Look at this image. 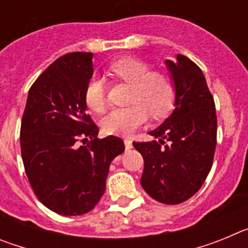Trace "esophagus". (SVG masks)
<instances>
[{"instance_id":"1","label":"esophagus","mask_w":248,"mask_h":248,"mask_svg":"<svg viewBox=\"0 0 248 248\" xmlns=\"http://www.w3.org/2000/svg\"><path fill=\"white\" fill-rule=\"evenodd\" d=\"M124 145H125L126 150H129V149L133 148V141L130 139H124Z\"/></svg>"}]
</instances>
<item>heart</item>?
Wrapping results in <instances>:
<instances>
[{
	"label": "heart",
	"instance_id": "obj_1",
	"mask_svg": "<svg viewBox=\"0 0 248 248\" xmlns=\"http://www.w3.org/2000/svg\"><path fill=\"white\" fill-rule=\"evenodd\" d=\"M114 76L133 87L130 107L115 108L102 120L108 134H130L145 123L148 113L161 118L171 110L175 100V87L171 78L163 72H153L150 65L137 58H123L110 65ZM85 104L91 110L102 113L105 109V83L100 77L89 80L84 93Z\"/></svg>",
	"mask_w": 248,
	"mask_h": 248
}]
</instances>
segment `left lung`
I'll list each match as a JSON object with an SVG mask.
<instances>
[{"label":"left lung","mask_w":248,"mask_h":248,"mask_svg":"<svg viewBox=\"0 0 248 248\" xmlns=\"http://www.w3.org/2000/svg\"><path fill=\"white\" fill-rule=\"evenodd\" d=\"M165 64L175 87L174 110L149 133L154 140L133 145L143 155L140 183L146 194L176 205L196 194L211 170L217 118L200 68L183 54Z\"/></svg>","instance_id":"8db88e82"}]
</instances>
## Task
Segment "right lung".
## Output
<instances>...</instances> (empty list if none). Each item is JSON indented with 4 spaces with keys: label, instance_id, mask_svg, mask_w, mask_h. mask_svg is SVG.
<instances>
[{
    "label": "right lung",
    "instance_id": "add662e5",
    "mask_svg": "<svg viewBox=\"0 0 248 248\" xmlns=\"http://www.w3.org/2000/svg\"><path fill=\"white\" fill-rule=\"evenodd\" d=\"M93 53L59 57L28 92L21 123V154L38 200L63 216L94 209L105 191L111 160L124 151L118 137L98 139L84 93ZM83 142V146L79 143Z\"/></svg>",
    "mask_w": 248,
    "mask_h": 248
}]
</instances>
